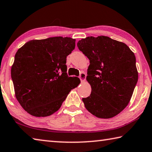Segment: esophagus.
Masks as SVG:
<instances>
[{"mask_svg": "<svg viewBox=\"0 0 152 152\" xmlns=\"http://www.w3.org/2000/svg\"><path fill=\"white\" fill-rule=\"evenodd\" d=\"M86 74L84 72H82L80 75V79L81 82H84L86 80Z\"/></svg>", "mask_w": 152, "mask_h": 152, "instance_id": "obj_1", "label": "esophagus"}]
</instances>
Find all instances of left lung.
<instances>
[{"instance_id":"obj_1","label":"left lung","mask_w":152,"mask_h":152,"mask_svg":"<svg viewBox=\"0 0 152 152\" xmlns=\"http://www.w3.org/2000/svg\"><path fill=\"white\" fill-rule=\"evenodd\" d=\"M77 45L90 60L86 80L92 92L82 98L85 107L99 118L115 116L128 106L138 79L134 53L105 36L82 38Z\"/></svg>"}]
</instances>
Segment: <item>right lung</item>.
Returning <instances> with one entry per match:
<instances>
[{"label":"right lung","instance_id":"1","mask_svg":"<svg viewBox=\"0 0 152 152\" xmlns=\"http://www.w3.org/2000/svg\"><path fill=\"white\" fill-rule=\"evenodd\" d=\"M75 42L62 37L32 40L16 52L11 77L16 100L29 114H53L80 83L78 78L66 73V56L75 48Z\"/></svg>","mask_w":152,"mask_h":152}]
</instances>
